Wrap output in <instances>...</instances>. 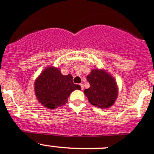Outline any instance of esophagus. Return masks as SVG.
Segmentation results:
<instances>
[{"mask_svg":"<svg viewBox=\"0 0 154 154\" xmlns=\"http://www.w3.org/2000/svg\"><path fill=\"white\" fill-rule=\"evenodd\" d=\"M80 87H81V90H83V84H82V83H80Z\"/></svg>","mask_w":154,"mask_h":154,"instance_id":"1","label":"esophagus"}]
</instances>
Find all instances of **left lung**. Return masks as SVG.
Masks as SVG:
<instances>
[{"instance_id": "1", "label": "left lung", "mask_w": 154, "mask_h": 154, "mask_svg": "<svg viewBox=\"0 0 154 154\" xmlns=\"http://www.w3.org/2000/svg\"><path fill=\"white\" fill-rule=\"evenodd\" d=\"M90 84L84 94L88 102L101 109L111 107L118 97V86L116 80L105 69H94L87 76Z\"/></svg>"}]
</instances>
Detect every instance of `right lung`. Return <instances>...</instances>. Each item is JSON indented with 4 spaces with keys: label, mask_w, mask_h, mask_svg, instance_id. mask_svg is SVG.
Wrapping results in <instances>:
<instances>
[{
    "label": "right lung",
    "mask_w": 154,
    "mask_h": 154,
    "mask_svg": "<svg viewBox=\"0 0 154 154\" xmlns=\"http://www.w3.org/2000/svg\"><path fill=\"white\" fill-rule=\"evenodd\" d=\"M72 79L71 74L63 75L59 68L46 67L35 82V94L39 103L48 109L66 105L72 91L81 89Z\"/></svg>",
    "instance_id": "right-lung-1"
}]
</instances>
